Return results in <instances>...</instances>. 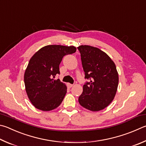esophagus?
<instances>
[{
	"instance_id": "1",
	"label": "esophagus",
	"mask_w": 146,
	"mask_h": 146,
	"mask_svg": "<svg viewBox=\"0 0 146 146\" xmlns=\"http://www.w3.org/2000/svg\"><path fill=\"white\" fill-rule=\"evenodd\" d=\"M67 86H68V88H71V87H72L73 86V84H71L70 83H68L67 84Z\"/></svg>"
}]
</instances>
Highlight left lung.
<instances>
[{
  "instance_id": "1",
  "label": "left lung",
  "mask_w": 146,
  "mask_h": 146,
  "mask_svg": "<svg viewBox=\"0 0 146 146\" xmlns=\"http://www.w3.org/2000/svg\"><path fill=\"white\" fill-rule=\"evenodd\" d=\"M78 49L85 78L91 80L84 85L78 102L92 112L102 110L110 104L117 92L119 75L115 64L105 52L96 47L80 45Z\"/></svg>"
}]
</instances>
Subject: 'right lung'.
Segmentation results:
<instances>
[{
  "label": "right lung",
  "mask_w": 146,
  "mask_h": 146,
  "mask_svg": "<svg viewBox=\"0 0 146 146\" xmlns=\"http://www.w3.org/2000/svg\"><path fill=\"white\" fill-rule=\"evenodd\" d=\"M76 51L74 46L47 45L31 58L24 73V83L29 99L36 108L50 111L62 103L67 87L55 77L60 73L63 57Z\"/></svg>",
  "instance_id": "right-lung-1"
}]
</instances>
